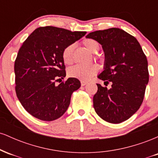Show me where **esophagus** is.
<instances>
[{
  "mask_svg": "<svg viewBox=\"0 0 158 158\" xmlns=\"http://www.w3.org/2000/svg\"><path fill=\"white\" fill-rule=\"evenodd\" d=\"M87 84H88V81H81V86H85V85H86Z\"/></svg>",
  "mask_w": 158,
  "mask_h": 158,
  "instance_id": "1",
  "label": "esophagus"
}]
</instances>
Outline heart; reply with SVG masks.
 Returning <instances> with one entry per match:
<instances>
[{
	"label": "heart",
	"mask_w": 158,
	"mask_h": 158,
	"mask_svg": "<svg viewBox=\"0 0 158 158\" xmlns=\"http://www.w3.org/2000/svg\"><path fill=\"white\" fill-rule=\"evenodd\" d=\"M83 44L90 52L95 53L99 49V44L93 39H86L83 41ZM73 45L69 44L64 48L61 52L62 60L65 64H70L73 61ZM99 68L97 64L89 65L77 64L68 70V75L71 77L77 78L82 81H88L91 79L99 71Z\"/></svg>",
	"instance_id": "1"
}]
</instances>
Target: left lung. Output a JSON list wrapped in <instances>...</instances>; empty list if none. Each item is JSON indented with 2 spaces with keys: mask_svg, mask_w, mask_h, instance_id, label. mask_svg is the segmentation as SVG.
<instances>
[{
  "mask_svg": "<svg viewBox=\"0 0 158 158\" xmlns=\"http://www.w3.org/2000/svg\"><path fill=\"white\" fill-rule=\"evenodd\" d=\"M86 38L102 44L106 56L104 70L98 78L111 82V88L97 84L95 111L106 122L120 123L137 112L148 82V61L133 35L119 28L90 32Z\"/></svg>",
  "mask_w": 158,
  "mask_h": 158,
  "instance_id": "1",
  "label": "left lung"
}]
</instances>
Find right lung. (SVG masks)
I'll list each match as a JSON object with an SVG mask.
<instances>
[{"label":"right lung","instance_id":"right-lung-1","mask_svg":"<svg viewBox=\"0 0 158 158\" xmlns=\"http://www.w3.org/2000/svg\"><path fill=\"white\" fill-rule=\"evenodd\" d=\"M85 34L56 27H41L20 48L14 66L16 95L34 117L52 121L68 109L72 94L81 84L77 78H69L55 85L59 78L66 76L61 52Z\"/></svg>","mask_w":158,"mask_h":158}]
</instances>
